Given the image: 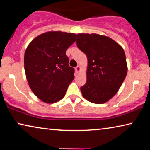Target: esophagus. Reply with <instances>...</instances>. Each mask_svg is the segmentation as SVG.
I'll return each instance as SVG.
<instances>
[{"label": "esophagus", "mask_w": 150, "mask_h": 150, "mask_svg": "<svg viewBox=\"0 0 150 150\" xmlns=\"http://www.w3.org/2000/svg\"><path fill=\"white\" fill-rule=\"evenodd\" d=\"M75 70H76V71L77 72H79L80 71H81V67L79 65H78V66H77V67H75Z\"/></svg>", "instance_id": "obj_1"}]
</instances>
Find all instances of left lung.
Returning a JSON list of instances; mask_svg holds the SVG:
<instances>
[{
  "instance_id": "1",
  "label": "left lung",
  "mask_w": 150,
  "mask_h": 150,
  "mask_svg": "<svg viewBox=\"0 0 150 150\" xmlns=\"http://www.w3.org/2000/svg\"><path fill=\"white\" fill-rule=\"evenodd\" d=\"M77 45L88 59L87 82L81 87L83 97L95 104L107 102L118 92L128 68L123 48L110 38L78 34Z\"/></svg>"
}]
</instances>
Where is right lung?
<instances>
[{"instance_id":"1","label":"right lung","mask_w":150,"mask_h":150,"mask_svg":"<svg viewBox=\"0 0 150 150\" xmlns=\"http://www.w3.org/2000/svg\"><path fill=\"white\" fill-rule=\"evenodd\" d=\"M73 33L48 32L35 38L24 55V69L30 88L46 103L64 97L74 79L75 69L69 65L66 50L76 40Z\"/></svg>"}]
</instances>
